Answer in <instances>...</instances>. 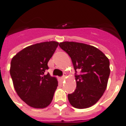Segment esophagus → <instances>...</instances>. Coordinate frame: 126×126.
I'll return each mask as SVG.
<instances>
[{"mask_svg": "<svg viewBox=\"0 0 126 126\" xmlns=\"http://www.w3.org/2000/svg\"><path fill=\"white\" fill-rule=\"evenodd\" d=\"M65 76H65V74H64L63 76L61 77V79H65Z\"/></svg>", "mask_w": 126, "mask_h": 126, "instance_id": "34e87169", "label": "esophagus"}]
</instances>
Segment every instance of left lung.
Listing matches in <instances>:
<instances>
[{
  "mask_svg": "<svg viewBox=\"0 0 126 126\" xmlns=\"http://www.w3.org/2000/svg\"><path fill=\"white\" fill-rule=\"evenodd\" d=\"M59 47L71 57L76 73V88L68 94L71 105L77 109L90 107L105 93L110 74L109 60L100 50L88 44L63 42Z\"/></svg>",
  "mask_w": 126,
  "mask_h": 126,
  "instance_id": "obj_1",
  "label": "left lung"
}]
</instances>
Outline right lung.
Returning a JSON list of instances; mask_svg holds the SVG:
<instances>
[{
    "label": "right lung",
    "instance_id": "right-lung-1",
    "mask_svg": "<svg viewBox=\"0 0 126 126\" xmlns=\"http://www.w3.org/2000/svg\"><path fill=\"white\" fill-rule=\"evenodd\" d=\"M59 42H44L26 47L13 57L10 74L16 93L33 108L43 109L52 102L57 79L45 74L48 62Z\"/></svg>",
    "mask_w": 126,
    "mask_h": 126
}]
</instances>
